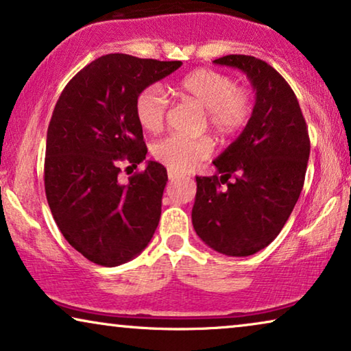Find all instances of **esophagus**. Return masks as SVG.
I'll use <instances>...</instances> for the list:
<instances>
[{
    "label": "esophagus",
    "instance_id": "esophagus-1",
    "mask_svg": "<svg viewBox=\"0 0 351 351\" xmlns=\"http://www.w3.org/2000/svg\"><path fill=\"white\" fill-rule=\"evenodd\" d=\"M180 177H182V174H177V172L169 171V180H171V182L176 180V179H180Z\"/></svg>",
    "mask_w": 351,
    "mask_h": 351
}]
</instances>
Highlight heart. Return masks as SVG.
I'll return each instance as SVG.
<instances>
[{
	"label": "heart",
	"instance_id": "heart-1",
	"mask_svg": "<svg viewBox=\"0 0 351 351\" xmlns=\"http://www.w3.org/2000/svg\"><path fill=\"white\" fill-rule=\"evenodd\" d=\"M176 94L185 102L204 110L208 126L222 137L238 134L252 113V97L246 88L237 86L230 76L215 70L199 69L186 73L176 84ZM167 100L158 86H148L136 99V118L147 132L165 128ZM213 152L208 138L171 136L153 145V156L172 172L193 169Z\"/></svg>",
	"mask_w": 351,
	"mask_h": 351
}]
</instances>
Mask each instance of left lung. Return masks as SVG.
<instances>
[{
    "label": "left lung",
    "mask_w": 351,
    "mask_h": 351,
    "mask_svg": "<svg viewBox=\"0 0 351 351\" xmlns=\"http://www.w3.org/2000/svg\"><path fill=\"white\" fill-rule=\"evenodd\" d=\"M214 64L241 70L256 104L239 137L214 160L217 174L196 177L191 222L214 251L246 257L280 234L299 199L310 156L308 128L294 90L267 62L232 54Z\"/></svg>",
    "instance_id": "8db88e82"
}]
</instances>
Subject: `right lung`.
<instances>
[{
	"mask_svg": "<svg viewBox=\"0 0 351 351\" xmlns=\"http://www.w3.org/2000/svg\"><path fill=\"white\" fill-rule=\"evenodd\" d=\"M180 60L128 54L99 57L69 81L47 128L45 189L64 238L88 261L117 267L148 246L161 215L166 167L119 180V165L145 160L136 99L171 75Z\"/></svg>",
	"mask_w": 351,
	"mask_h": 351,
	"instance_id": "1",
	"label": "right lung"
}]
</instances>
